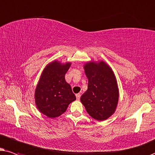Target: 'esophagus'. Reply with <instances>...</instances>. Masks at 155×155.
Wrapping results in <instances>:
<instances>
[{
    "label": "esophagus",
    "instance_id": "esophagus-1",
    "mask_svg": "<svg viewBox=\"0 0 155 155\" xmlns=\"http://www.w3.org/2000/svg\"><path fill=\"white\" fill-rule=\"evenodd\" d=\"M76 99H77V100H79L80 97H81V94H76Z\"/></svg>",
    "mask_w": 155,
    "mask_h": 155
}]
</instances>
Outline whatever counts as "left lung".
Masks as SVG:
<instances>
[{
    "label": "left lung",
    "mask_w": 155,
    "mask_h": 155,
    "mask_svg": "<svg viewBox=\"0 0 155 155\" xmlns=\"http://www.w3.org/2000/svg\"><path fill=\"white\" fill-rule=\"evenodd\" d=\"M88 78V89L81 102L93 118L103 121L116 110L119 90L114 72L104 61H88L84 65Z\"/></svg>",
    "instance_id": "obj_1"
}]
</instances>
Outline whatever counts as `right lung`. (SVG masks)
Wrapping results in <instances>:
<instances>
[{
    "mask_svg": "<svg viewBox=\"0 0 155 155\" xmlns=\"http://www.w3.org/2000/svg\"><path fill=\"white\" fill-rule=\"evenodd\" d=\"M71 64V62L61 63L57 60L49 63L37 85L35 92L37 108L50 118L63 114L69 105L76 100L71 86L65 80V74Z\"/></svg>",
    "mask_w": 155,
    "mask_h": 155,
    "instance_id": "add662e5",
    "label": "right lung"
}]
</instances>
